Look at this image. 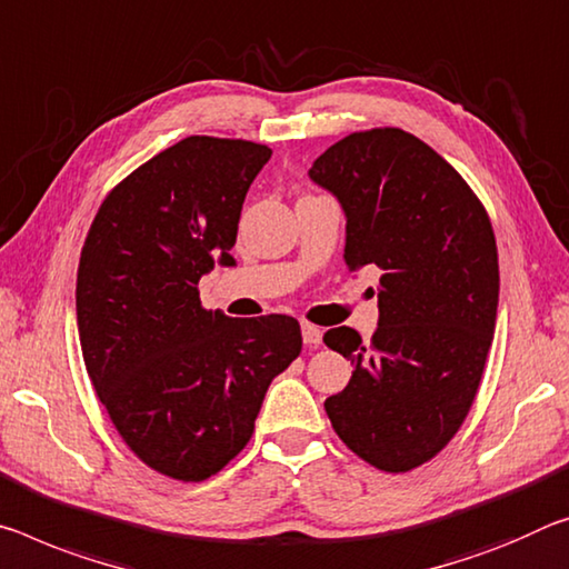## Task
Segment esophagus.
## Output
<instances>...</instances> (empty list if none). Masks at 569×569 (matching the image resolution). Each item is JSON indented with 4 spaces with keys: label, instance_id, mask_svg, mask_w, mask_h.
I'll list each match as a JSON object with an SVG mask.
<instances>
[{
    "label": "esophagus",
    "instance_id": "1",
    "mask_svg": "<svg viewBox=\"0 0 569 569\" xmlns=\"http://www.w3.org/2000/svg\"><path fill=\"white\" fill-rule=\"evenodd\" d=\"M301 337H303V345H306V347H319L323 333H321L319 327H313V323L303 321V323H301Z\"/></svg>",
    "mask_w": 569,
    "mask_h": 569
}]
</instances>
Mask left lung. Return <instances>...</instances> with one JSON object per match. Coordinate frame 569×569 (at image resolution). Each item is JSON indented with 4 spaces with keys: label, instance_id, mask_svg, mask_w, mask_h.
<instances>
[{
    "label": "left lung",
    "instance_id": "obj_1",
    "mask_svg": "<svg viewBox=\"0 0 569 569\" xmlns=\"http://www.w3.org/2000/svg\"><path fill=\"white\" fill-rule=\"evenodd\" d=\"M309 177L347 214L349 270L377 266L380 327L323 333L355 365L323 402L349 450L405 473L443 450L471 410L499 306V252L466 179L402 129L349 133Z\"/></svg>",
    "mask_w": 569,
    "mask_h": 569
}]
</instances>
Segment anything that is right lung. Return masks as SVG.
Returning <instances> with one entry per match:
<instances>
[{"instance_id":"1","label":"right lung","mask_w":569,"mask_h":569,"mask_svg":"<svg viewBox=\"0 0 569 569\" xmlns=\"http://www.w3.org/2000/svg\"><path fill=\"white\" fill-rule=\"evenodd\" d=\"M266 143L187 137L116 184L80 250L83 362L123 443L154 471L204 481L248 446L268 385L301 355V327L202 309L197 283L232 266Z\"/></svg>"}]
</instances>
